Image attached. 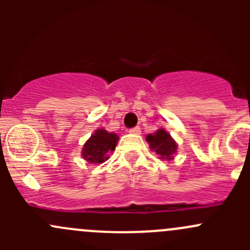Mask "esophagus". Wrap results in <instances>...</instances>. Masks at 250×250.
I'll return each instance as SVG.
<instances>
[{"label":"esophagus","instance_id":"esophagus-1","mask_svg":"<svg viewBox=\"0 0 250 250\" xmlns=\"http://www.w3.org/2000/svg\"><path fill=\"white\" fill-rule=\"evenodd\" d=\"M140 132H141L140 127H133L129 129L130 134H140Z\"/></svg>","mask_w":250,"mask_h":250}]
</instances>
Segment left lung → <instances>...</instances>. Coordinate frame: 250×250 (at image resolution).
<instances>
[{
	"mask_svg": "<svg viewBox=\"0 0 250 250\" xmlns=\"http://www.w3.org/2000/svg\"><path fill=\"white\" fill-rule=\"evenodd\" d=\"M146 140L150 144V147L161 156V158L172 160L176 152V144L165 129H158L155 134H148Z\"/></svg>",
	"mask_w": 250,
	"mask_h": 250,
	"instance_id": "1",
	"label": "left lung"
}]
</instances>
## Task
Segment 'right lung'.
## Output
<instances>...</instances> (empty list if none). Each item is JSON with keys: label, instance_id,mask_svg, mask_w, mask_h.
<instances>
[{"label": "right lung", "instance_id": "add662e5", "mask_svg": "<svg viewBox=\"0 0 250 250\" xmlns=\"http://www.w3.org/2000/svg\"><path fill=\"white\" fill-rule=\"evenodd\" d=\"M117 141L118 137L116 134L105 129H98L85 141L82 151L83 158L90 163H103L107 160L106 153L115 150Z\"/></svg>", "mask_w": 250, "mask_h": 250}]
</instances>
